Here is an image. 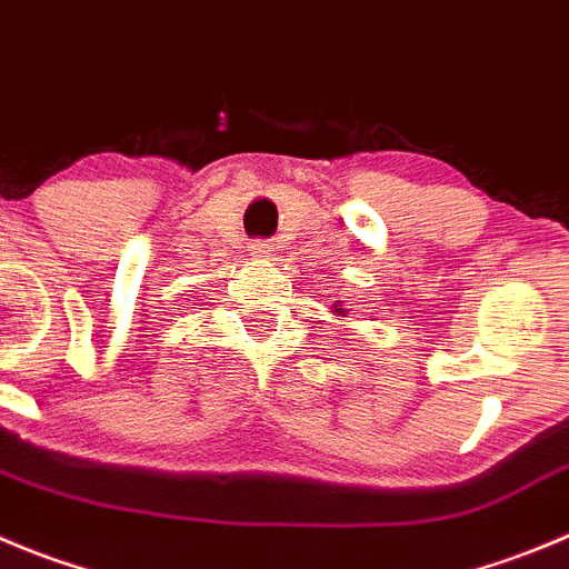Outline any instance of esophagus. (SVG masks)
<instances>
[{
    "label": "esophagus",
    "instance_id": "obj_1",
    "mask_svg": "<svg viewBox=\"0 0 569 569\" xmlns=\"http://www.w3.org/2000/svg\"><path fill=\"white\" fill-rule=\"evenodd\" d=\"M270 248H273V246H270L268 240H253L251 242V253H253V257H268Z\"/></svg>",
    "mask_w": 569,
    "mask_h": 569
}]
</instances>
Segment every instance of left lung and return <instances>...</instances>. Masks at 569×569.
I'll return each mask as SVG.
<instances>
[{
	"instance_id": "left-lung-1",
	"label": "left lung",
	"mask_w": 569,
	"mask_h": 569,
	"mask_svg": "<svg viewBox=\"0 0 569 569\" xmlns=\"http://www.w3.org/2000/svg\"><path fill=\"white\" fill-rule=\"evenodd\" d=\"M335 312H340V307H338V310H335Z\"/></svg>"
}]
</instances>
